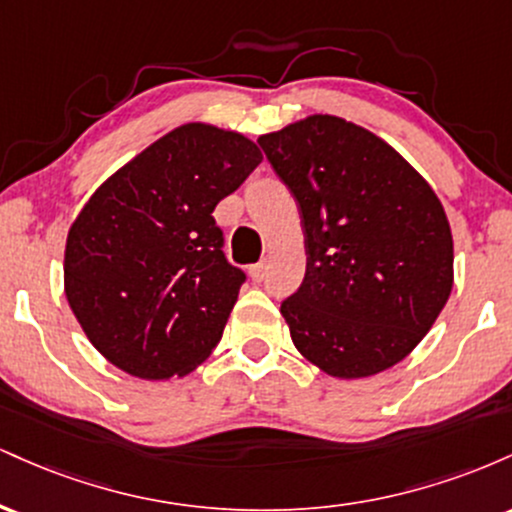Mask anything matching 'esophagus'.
<instances>
[{
    "instance_id": "esophagus-1",
    "label": "esophagus",
    "mask_w": 512,
    "mask_h": 512,
    "mask_svg": "<svg viewBox=\"0 0 512 512\" xmlns=\"http://www.w3.org/2000/svg\"><path fill=\"white\" fill-rule=\"evenodd\" d=\"M248 274L252 276V281H262L264 276H267V262H257V264H252Z\"/></svg>"
}]
</instances>
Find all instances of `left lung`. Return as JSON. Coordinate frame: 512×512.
Returning a JSON list of instances; mask_svg holds the SVG:
<instances>
[{
    "label": "left lung",
    "instance_id": "1",
    "mask_svg": "<svg viewBox=\"0 0 512 512\" xmlns=\"http://www.w3.org/2000/svg\"><path fill=\"white\" fill-rule=\"evenodd\" d=\"M257 142L301 211L308 269L281 315L303 358L378 375L426 337L452 291L448 216L424 175L370 129L308 115Z\"/></svg>",
    "mask_w": 512,
    "mask_h": 512
}]
</instances>
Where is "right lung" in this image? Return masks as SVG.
Wrapping results in <instances>:
<instances>
[{
	"label": "right lung",
	"instance_id": "add662e5",
	"mask_svg": "<svg viewBox=\"0 0 512 512\" xmlns=\"http://www.w3.org/2000/svg\"><path fill=\"white\" fill-rule=\"evenodd\" d=\"M260 163L245 134L187 122L88 197L64 245V296L113 366L185 378L216 349L245 274L223 257L211 211Z\"/></svg>",
	"mask_w": 512,
	"mask_h": 512
}]
</instances>
